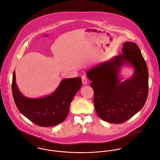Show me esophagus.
<instances>
[{
	"label": "esophagus",
	"instance_id": "esophagus-1",
	"mask_svg": "<svg viewBox=\"0 0 160 160\" xmlns=\"http://www.w3.org/2000/svg\"><path fill=\"white\" fill-rule=\"evenodd\" d=\"M82 83H83V85H86V84L87 83L88 80H87V78H86L85 76H82Z\"/></svg>",
	"mask_w": 160,
	"mask_h": 160
}]
</instances>
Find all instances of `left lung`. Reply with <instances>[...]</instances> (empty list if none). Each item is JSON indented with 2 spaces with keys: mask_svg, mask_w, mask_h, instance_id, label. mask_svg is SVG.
Wrapping results in <instances>:
<instances>
[{
  "mask_svg": "<svg viewBox=\"0 0 160 160\" xmlns=\"http://www.w3.org/2000/svg\"><path fill=\"white\" fill-rule=\"evenodd\" d=\"M123 66L132 67L133 75L124 79ZM94 91L96 112L103 120L119 124L140 111L147 99L148 70L138 46L134 42L123 43L122 53L113 57L87 72Z\"/></svg>",
  "mask_w": 160,
  "mask_h": 160,
  "instance_id": "1",
  "label": "left lung"
}]
</instances>
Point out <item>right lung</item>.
<instances>
[{
  "label": "right lung",
  "instance_id": "add662e5",
  "mask_svg": "<svg viewBox=\"0 0 160 160\" xmlns=\"http://www.w3.org/2000/svg\"><path fill=\"white\" fill-rule=\"evenodd\" d=\"M82 87V78L63 79L51 94L39 98L24 96L16 83L13 71L12 90L15 105L19 112L33 123L43 127L57 125L67 117L70 105Z\"/></svg>",
  "mask_w": 160,
  "mask_h": 160
}]
</instances>
